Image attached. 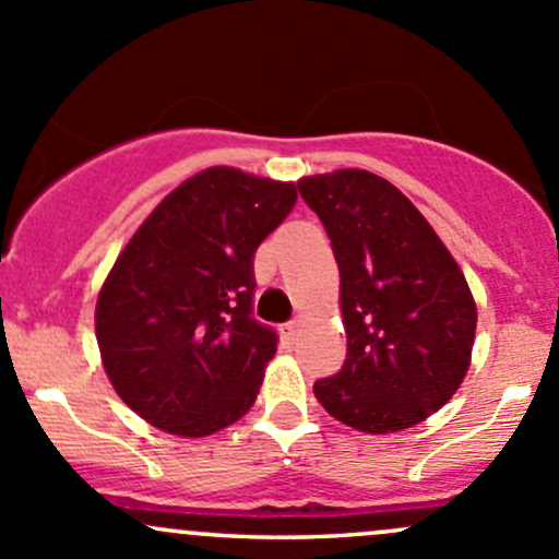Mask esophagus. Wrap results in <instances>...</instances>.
I'll return each mask as SVG.
<instances>
[{
	"mask_svg": "<svg viewBox=\"0 0 559 559\" xmlns=\"http://www.w3.org/2000/svg\"><path fill=\"white\" fill-rule=\"evenodd\" d=\"M299 332H302V319H295V321H289V324L281 326V337H284L286 343H295Z\"/></svg>",
	"mask_w": 559,
	"mask_h": 559,
	"instance_id": "obj_1",
	"label": "esophagus"
}]
</instances>
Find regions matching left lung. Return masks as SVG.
Segmentation results:
<instances>
[{
    "label": "left lung",
    "instance_id": "obj_1",
    "mask_svg": "<svg viewBox=\"0 0 559 559\" xmlns=\"http://www.w3.org/2000/svg\"><path fill=\"white\" fill-rule=\"evenodd\" d=\"M340 267L348 356L313 385L334 420L364 433L418 426L455 396L472 367L477 302L426 216L378 174L302 176Z\"/></svg>",
    "mask_w": 559,
    "mask_h": 559
}]
</instances>
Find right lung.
Listing matches in <instances>:
<instances>
[{"mask_svg":"<svg viewBox=\"0 0 559 559\" xmlns=\"http://www.w3.org/2000/svg\"><path fill=\"white\" fill-rule=\"evenodd\" d=\"M295 203V181L211 166L168 192L117 254L96 340L111 388L150 426L201 439L257 402L275 332L251 319V260Z\"/></svg>","mask_w":559,"mask_h":559,"instance_id":"1","label":"right lung"}]
</instances>
